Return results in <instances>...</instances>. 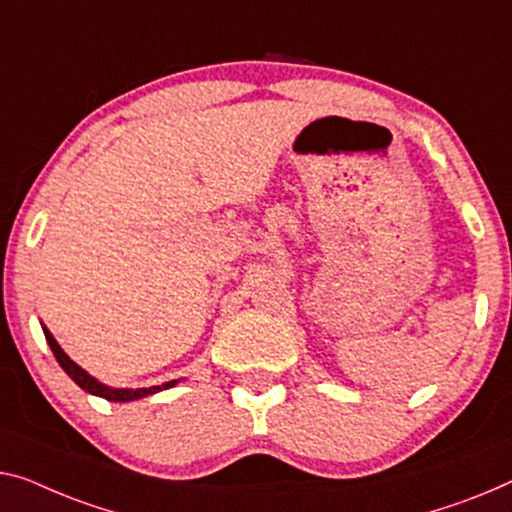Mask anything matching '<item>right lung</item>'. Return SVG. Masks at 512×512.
Returning a JSON list of instances; mask_svg holds the SVG:
<instances>
[{
  "mask_svg": "<svg viewBox=\"0 0 512 512\" xmlns=\"http://www.w3.org/2000/svg\"><path fill=\"white\" fill-rule=\"evenodd\" d=\"M41 329L45 333V340H48L52 354H55L57 363L61 365V370H64L66 375L82 388V391L96 395V398H105L110 402H133V400H140V398H149V395L160 393V391H167V388L177 386L181 381V379H172V381H165V384H160V386H149V388H114V386H108V384H103V381H98L96 377H91L85 368H80V365L75 363L73 358L59 347L55 335L48 331V326H43V322H41Z\"/></svg>",
  "mask_w": 512,
  "mask_h": 512,
  "instance_id": "obj_1",
  "label": "right lung"
}]
</instances>
